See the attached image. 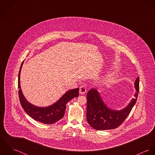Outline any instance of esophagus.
I'll return each instance as SVG.
<instances>
[{
	"instance_id": "esophagus-1",
	"label": "esophagus",
	"mask_w": 155,
	"mask_h": 155,
	"mask_svg": "<svg viewBox=\"0 0 155 155\" xmlns=\"http://www.w3.org/2000/svg\"><path fill=\"white\" fill-rule=\"evenodd\" d=\"M87 91V89L85 86H81L79 88V92L81 94H85Z\"/></svg>"
}]
</instances>
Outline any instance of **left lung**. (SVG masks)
<instances>
[{
    "mask_svg": "<svg viewBox=\"0 0 155 155\" xmlns=\"http://www.w3.org/2000/svg\"><path fill=\"white\" fill-rule=\"evenodd\" d=\"M136 92L131 102L120 111L112 110L102 101L98 92L91 89L87 93V119L91 127L97 130H107L117 128L126 119L135 105L139 92V78L135 82Z\"/></svg>",
    "mask_w": 155,
    "mask_h": 155,
    "instance_id": "obj_1",
    "label": "left lung"
}]
</instances>
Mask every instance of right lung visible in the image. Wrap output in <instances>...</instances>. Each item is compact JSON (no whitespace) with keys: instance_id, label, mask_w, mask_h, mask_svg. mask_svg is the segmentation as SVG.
<instances>
[{"instance_id":"right-lung-1","label":"right lung","mask_w":155,"mask_h":155,"mask_svg":"<svg viewBox=\"0 0 155 155\" xmlns=\"http://www.w3.org/2000/svg\"><path fill=\"white\" fill-rule=\"evenodd\" d=\"M23 62L18 73V88L19 99L23 109L31 118L45 124H52L63 118L66 110V104L72 98L79 95V88L71 89L64 94L54 104L46 107H40L28 103L24 98L20 88V72Z\"/></svg>"}]
</instances>
